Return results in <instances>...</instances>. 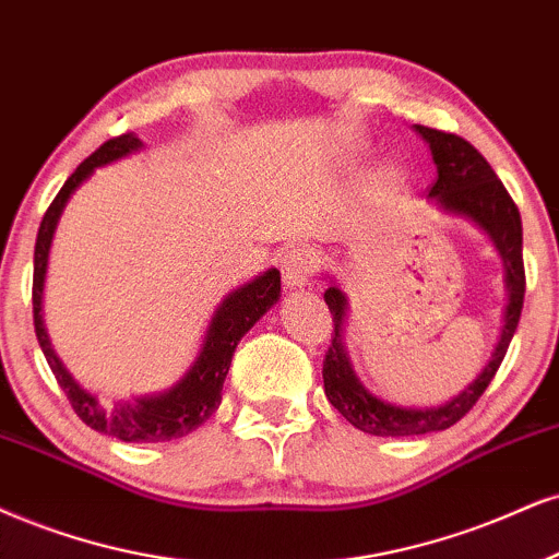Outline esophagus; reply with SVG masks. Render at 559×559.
Wrapping results in <instances>:
<instances>
[{"label": "esophagus", "mask_w": 559, "mask_h": 559, "mask_svg": "<svg viewBox=\"0 0 559 559\" xmlns=\"http://www.w3.org/2000/svg\"><path fill=\"white\" fill-rule=\"evenodd\" d=\"M282 269V282H285L287 290H298V287L308 285V277L313 272V253L302 246L287 248L285 257L280 261Z\"/></svg>", "instance_id": "obj_1"}]
</instances>
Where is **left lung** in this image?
<instances>
[{"mask_svg": "<svg viewBox=\"0 0 559 559\" xmlns=\"http://www.w3.org/2000/svg\"><path fill=\"white\" fill-rule=\"evenodd\" d=\"M415 132L423 136L430 147L432 163H436V183L430 186V197L445 215L472 219L487 238L492 240L495 251L500 253L502 269H506V311H502V329L495 344L490 360L479 370L472 383H466L451 402L438 406H399L383 402L365 389L360 378L355 376L349 362L347 347H344V321H347V295L340 285H329L323 293L329 311L334 316V336L329 344L326 360H323V391L340 415L368 436L381 438H406L427 436V432L445 430L456 425L466 412L477 404L485 389L498 373L502 357L508 353L515 326H519L523 293H526V274H523V227L519 206L506 191V186L490 163L481 157L469 142L456 134L438 132V129L419 127Z\"/></svg>", "mask_w": 559, "mask_h": 559, "instance_id": "8db88e82", "label": "left lung"}]
</instances>
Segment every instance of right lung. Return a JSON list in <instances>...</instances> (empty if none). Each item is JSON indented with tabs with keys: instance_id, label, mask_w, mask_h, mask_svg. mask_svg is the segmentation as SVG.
I'll return each instance as SVG.
<instances>
[{
	"instance_id": "add662e5",
	"label": "right lung",
	"mask_w": 559,
	"mask_h": 559,
	"mask_svg": "<svg viewBox=\"0 0 559 559\" xmlns=\"http://www.w3.org/2000/svg\"><path fill=\"white\" fill-rule=\"evenodd\" d=\"M142 147L144 144L136 134H121L116 140L100 144L85 163L78 165V170L67 178L57 199L46 210L38 227L36 253H33V323H36V336L46 355L48 368L57 376V383L64 389L69 404L78 412L82 423L93 427V430L106 432V436L119 438L123 443H163V440L189 436L191 430H197L199 425L212 417V412L223 402V383L227 370H230V360L238 342L280 300L282 290L280 269H266L259 277L248 280L246 285L227 293L219 300L217 311L212 313L197 360L189 365V370L170 389L160 391V394L136 396L132 402L103 406L98 396L90 394V391L74 381L72 373L64 368V362L53 353L51 340L46 334L44 313H40L44 311V282L53 233H57L67 202L95 174V168H103V165L140 153Z\"/></svg>"
}]
</instances>
